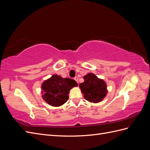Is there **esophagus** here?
<instances>
[{
  "label": "esophagus",
  "instance_id": "esophagus-1",
  "mask_svg": "<svg viewBox=\"0 0 150 150\" xmlns=\"http://www.w3.org/2000/svg\"><path fill=\"white\" fill-rule=\"evenodd\" d=\"M78 79H79V78H78V77H75V78H74V80H75L78 83H78Z\"/></svg>",
  "mask_w": 150,
  "mask_h": 150
}]
</instances>
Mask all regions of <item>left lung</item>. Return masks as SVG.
Here are the masks:
<instances>
[{
	"label": "left lung",
	"instance_id": "1",
	"mask_svg": "<svg viewBox=\"0 0 150 150\" xmlns=\"http://www.w3.org/2000/svg\"><path fill=\"white\" fill-rule=\"evenodd\" d=\"M84 79V82L79 84V88L85 99L94 103L101 101L108 93L106 83L93 73L86 75Z\"/></svg>",
	"mask_w": 150,
	"mask_h": 150
}]
</instances>
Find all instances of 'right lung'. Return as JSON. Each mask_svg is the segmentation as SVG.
<instances>
[{"label": "right lung", "instance_id": "1", "mask_svg": "<svg viewBox=\"0 0 150 150\" xmlns=\"http://www.w3.org/2000/svg\"><path fill=\"white\" fill-rule=\"evenodd\" d=\"M77 86L78 83L74 79L52 75L42 84V98L49 105L60 106L69 99L68 94L70 89Z\"/></svg>", "mask_w": 150, "mask_h": 150}]
</instances>
